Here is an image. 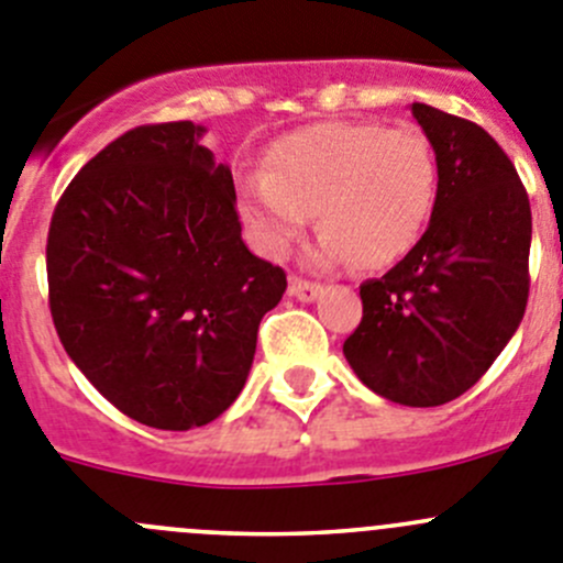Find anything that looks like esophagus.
<instances>
[{
  "mask_svg": "<svg viewBox=\"0 0 563 563\" xmlns=\"http://www.w3.org/2000/svg\"><path fill=\"white\" fill-rule=\"evenodd\" d=\"M288 294L297 297L299 302H313V299L322 294V286L311 280H302V277H291V280H288Z\"/></svg>",
  "mask_w": 563,
  "mask_h": 563,
  "instance_id": "34e87169",
  "label": "esophagus"
}]
</instances>
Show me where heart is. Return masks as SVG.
<instances>
[{"instance_id": "heart-1", "label": "heart", "mask_w": 563, "mask_h": 563, "mask_svg": "<svg viewBox=\"0 0 563 563\" xmlns=\"http://www.w3.org/2000/svg\"><path fill=\"white\" fill-rule=\"evenodd\" d=\"M435 191V152L419 130L322 122L269 144L264 172L241 177L239 213L269 257H286L313 213V264L377 272L419 244Z\"/></svg>"}]
</instances>
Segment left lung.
<instances>
[{
	"label": "left lung",
	"mask_w": 563,
	"mask_h": 563,
	"mask_svg": "<svg viewBox=\"0 0 563 563\" xmlns=\"http://www.w3.org/2000/svg\"><path fill=\"white\" fill-rule=\"evenodd\" d=\"M411 113L439 166L433 213L400 264L361 286L344 358L386 400L433 408L475 386L522 322L530 202L486 130L422 102Z\"/></svg>",
	"instance_id": "obj_1"
}]
</instances>
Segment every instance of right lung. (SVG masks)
<instances>
[{"mask_svg":"<svg viewBox=\"0 0 563 563\" xmlns=\"http://www.w3.org/2000/svg\"><path fill=\"white\" fill-rule=\"evenodd\" d=\"M194 122L144 124L77 172L46 239L63 350L141 424L213 422L244 388L286 272L241 241L230 166Z\"/></svg>","mask_w":563,"mask_h":563,"instance_id":"obj_1","label":"right lung"}]
</instances>
